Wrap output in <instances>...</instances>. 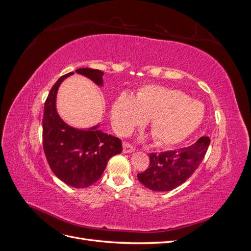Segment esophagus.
Returning a JSON list of instances; mask_svg holds the SVG:
<instances>
[{
    "label": "esophagus",
    "instance_id": "1",
    "mask_svg": "<svg viewBox=\"0 0 251 251\" xmlns=\"http://www.w3.org/2000/svg\"><path fill=\"white\" fill-rule=\"evenodd\" d=\"M136 151V148L133 147L131 143L128 142H124V151L125 153H133V151Z\"/></svg>",
    "mask_w": 251,
    "mask_h": 251
}]
</instances>
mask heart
<instances>
[{
	"mask_svg": "<svg viewBox=\"0 0 251 251\" xmlns=\"http://www.w3.org/2000/svg\"><path fill=\"white\" fill-rule=\"evenodd\" d=\"M203 104L180 91L160 86L144 87L136 100L120 95L112 108V123L116 131L126 135L151 118V131L156 142L172 146L184 140L200 126Z\"/></svg>",
	"mask_w": 251,
	"mask_h": 251,
	"instance_id": "b5f03b06",
	"label": "heart"
}]
</instances>
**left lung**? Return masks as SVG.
Masks as SVG:
<instances>
[{
	"instance_id": "8db88e82",
	"label": "left lung",
	"mask_w": 251,
	"mask_h": 251,
	"mask_svg": "<svg viewBox=\"0 0 251 251\" xmlns=\"http://www.w3.org/2000/svg\"><path fill=\"white\" fill-rule=\"evenodd\" d=\"M210 139L199 138L188 148L151 153L149 168L137 175L138 180L155 192H168L192 176L206 154Z\"/></svg>"
}]
</instances>
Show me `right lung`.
I'll list each match as a JSON object with an SVG mask.
<instances>
[{
  "mask_svg": "<svg viewBox=\"0 0 251 251\" xmlns=\"http://www.w3.org/2000/svg\"><path fill=\"white\" fill-rule=\"evenodd\" d=\"M77 73L92 79L97 85L102 83L103 72L81 68ZM59 77L53 85L44 107L43 148L51 171L68 185L82 188L100 180L109 159L123 151V143L117 137L96 131L77 130L65 124L55 109L57 89L66 77Z\"/></svg>",
  "mask_w": 251,
  "mask_h": 251,
  "instance_id": "right-lung-1",
  "label": "right lung"
}]
</instances>
